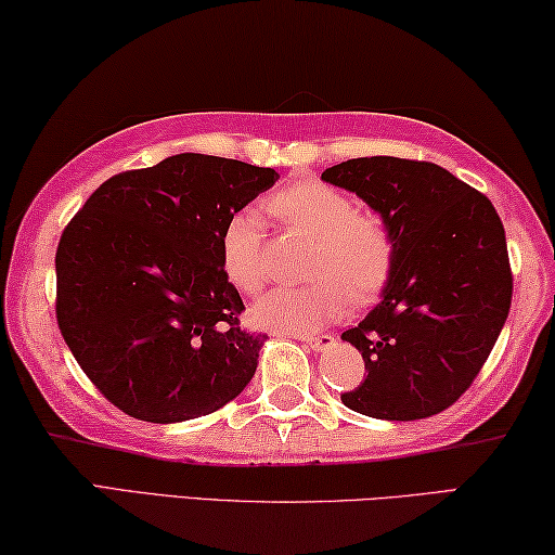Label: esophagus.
I'll return each mask as SVG.
<instances>
[{
	"label": "esophagus",
	"mask_w": 555,
	"mask_h": 555,
	"mask_svg": "<svg viewBox=\"0 0 555 555\" xmlns=\"http://www.w3.org/2000/svg\"><path fill=\"white\" fill-rule=\"evenodd\" d=\"M305 344L312 348V351H326V348H332L336 344V338L332 334H322V336L305 338Z\"/></svg>",
	"instance_id": "obj_1"
}]
</instances>
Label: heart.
Listing matches in <instances>:
<instances>
[{"mask_svg":"<svg viewBox=\"0 0 555 555\" xmlns=\"http://www.w3.org/2000/svg\"><path fill=\"white\" fill-rule=\"evenodd\" d=\"M268 209L297 233L314 241L297 287H275L250 307L253 322L270 332L312 334L341 317L351 299L365 305L380 295L395 266V238L383 217L356 209L346 192L319 180L287 184L268 199ZM221 268L229 283L256 293L266 283L262 223L241 209L221 231Z\"/></svg>","mask_w":555,"mask_h":555,"instance_id":"obj_1","label":"heart"}]
</instances>
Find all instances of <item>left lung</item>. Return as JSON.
<instances>
[{"label": "left lung", "instance_id": "1", "mask_svg": "<svg viewBox=\"0 0 555 555\" xmlns=\"http://www.w3.org/2000/svg\"><path fill=\"white\" fill-rule=\"evenodd\" d=\"M322 180L356 192L395 238L380 302L341 334L367 373L341 402L387 422L443 412L478 377L509 314L512 270L498 211L424 160L353 158L326 168Z\"/></svg>", "mask_w": 555, "mask_h": 555}]
</instances>
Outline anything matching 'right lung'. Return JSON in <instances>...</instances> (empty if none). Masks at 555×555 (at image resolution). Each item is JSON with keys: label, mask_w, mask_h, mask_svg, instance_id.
Returning <instances> with one entry per match:
<instances>
[{"label": "right lung", "mask_w": 555, "mask_h": 555, "mask_svg": "<svg viewBox=\"0 0 555 555\" xmlns=\"http://www.w3.org/2000/svg\"><path fill=\"white\" fill-rule=\"evenodd\" d=\"M278 178L217 155H170L102 182L65 227L57 326L96 390L133 420H197L256 375L268 336L238 324L221 231Z\"/></svg>", "instance_id": "right-lung-1"}]
</instances>
